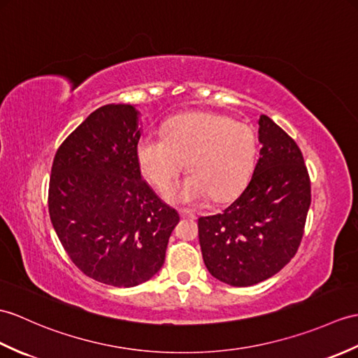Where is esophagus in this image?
Instances as JSON below:
<instances>
[{"instance_id": "34e87169", "label": "esophagus", "mask_w": 358, "mask_h": 358, "mask_svg": "<svg viewBox=\"0 0 358 358\" xmlns=\"http://www.w3.org/2000/svg\"><path fill=\"white\" fill-rule=\"evenodd\" d=\"M180 217H181V218H192V220H195V217H196V215H195V213H192V212L180 210Z\"/></svg>"}]
</instances>
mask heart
I'll use <instances>...</instances> for the list:
<instances>
[{
  "label": "heart",
  "instance_id": "obj_1",
  "mask_svg": "<svg viewBox=\"0 0 358 358\" xmlns=\"http://www.w3.org/2000/svg\"><path fill=\"white\" fill-rule=\"evenodd\" d=\"M256 155L257 137L250 124L213 113L178 115L168 123L164 137L146 132L136 146L140 172L162 192L187 164L190 176L168 194L181 204L235 198L252 177Z\"/></svg>",
  "mask_w": 358,
  "mask_h": 358
}]
</instances>
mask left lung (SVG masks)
I'll list each match as a JSON object with an SVG mask.
<instances>
[{
  "label": "left lung",
  "mask_w": 358,
  "mask_h": 358,
  "mask_svg": "<svg viewBox=\"0 0 358 358\" xmlns=\"http://www.w3.org/2000/svg\"><path fill=\"white\" fill-rule=\"evenodd\" d=\"M257 123L262 146L247 187L221 213L198 220L206 267L231 287L259 284L292 261L311 204L310 176L296 141L268 115Z\"/></svg>",
  "instance_id": "left-lung-1"
}]
</instances>
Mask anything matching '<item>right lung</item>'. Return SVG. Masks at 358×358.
Returning <instances> with one entry per match:
<instances>
[{
    "label": "right lung",
    "instance_id": "obj_1",
    "mask_svg": "<svg viewBox=\"0 0 358 358\" xmlns=\"http://www.w3.org/2000/svg\"><path fill=\"white\" fill-rule=\"evenodd\" d=\"M132 105L97 108L55 155L48 213L66 255L88 278L136 287L159 273L180 220L141 180Z\"/></svg>",
    "mask_w": 358,
    "mask_h": 358
}]
</instances>
